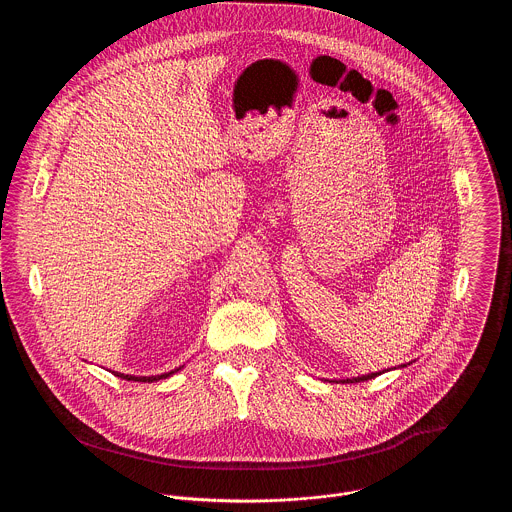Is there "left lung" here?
Listing matches in <instances>:
<instances>
[{
	"label": "left lung",
	"instance_id": "obj_1",
	"mask_svg": "<svg viewBox=\"0 0 512 512\" xmlns=\"http://www.w3.org/2000/svg\"><path fill=\"white\" fill-rule=\"evenodd\" d=\"M378 374H382V372H370V374H363V376H355V378H347V380H343V382H363V380H370V378H376Z\"/></svg>",
	"mask_w": 512,
	"mask_h": 512
}]
</instances>
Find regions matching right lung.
<instances>
[{
  "instance_id": "add662e5",
  "label": "right lung",
  "mask_w": 512,
  "mask_h": 512,
  "mask_svg": "<svg viewBox=\"0 0 512 512\" xmlns=\"http://www.w3.org/2000/svg\"><path fill=\"white\" fill-rule=\"evenodd\" d=\"M179 368H175V370H171V372H163V374H157V376H132V374H120V372H114L116 376H120V378H124V380H134V382H153V380H161V378H167V376H171L173 372H177Z\"/></svg>"
}]
</instances>
